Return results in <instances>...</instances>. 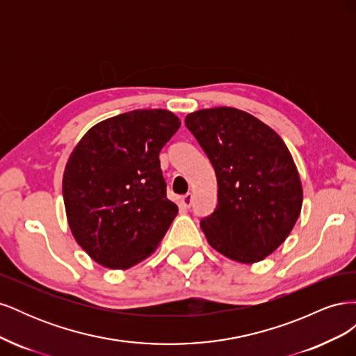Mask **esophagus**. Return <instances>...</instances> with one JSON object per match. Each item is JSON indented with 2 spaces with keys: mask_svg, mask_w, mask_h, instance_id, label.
<instances>
[{
  "mask_svg": "<svg viewBox=\"0 0 356 356\" xmlns=\"http://www.w3.org/2000/svg\"><path fill=\"white\" fill-rule=\"evenodd\" d=\"M191 202H193V195L191 193H187V195L182 197V204H184V208H190Z\"/></svg>",
  "mask_w": 356,
  "mask_h": 356,
  "instance_id": "34e87169",
  "label": "esophagus"
}]
</instances>
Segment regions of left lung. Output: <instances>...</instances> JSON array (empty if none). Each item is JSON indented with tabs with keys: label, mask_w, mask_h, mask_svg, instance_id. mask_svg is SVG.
Masks as SVG:
<instances>
[{
	"label": "left lung",
	"mask_w": 356,
	"mask_h": 356,
	"mask_svg": "<svg viewBox=\"0 0 356 356\" xmlns=\"http://www.w3.org/2000/svg\"><path fill=\"white\" fill-rule=\"evenodd\" d=\"M186 124L218 181L217 209L200 221L208 243L238 263L264 260L285 242L303 204L288 147L270 126L232 106L190 113Z\"/></svg>",
	"instance_id": "8db88e82"
}]
</instances>
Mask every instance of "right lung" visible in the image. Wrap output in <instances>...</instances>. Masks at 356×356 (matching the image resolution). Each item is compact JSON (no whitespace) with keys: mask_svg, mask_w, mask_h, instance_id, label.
Segmentation results:
<instances>
[{"mask_svg":"<svg viewBox=\"0 0 356 356\" xmlns=\"http://www.w3.org/2000/svg\"><path fill=\"white\" fill-rule=\"evenodd\" d=\"M179 126L168 110H135L95 124L74 147L63 203L74 239L98 264L126 270L141 263L177 217L159 154Z\"/></svg>","mask_w":356,"mask_h":356,"instance_id":"1","label":"right lung"}]
</instances>
